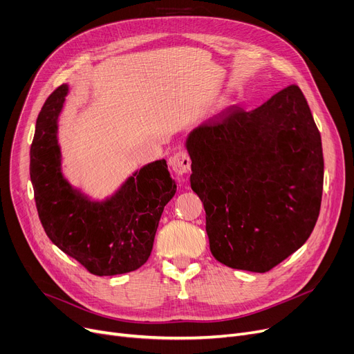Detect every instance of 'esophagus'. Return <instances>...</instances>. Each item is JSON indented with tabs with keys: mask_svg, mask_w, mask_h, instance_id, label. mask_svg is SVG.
<instances>
[{
	"mask_svg": "<svg viewBox=\"0 0 354 354\" xmlns=\"http://www.w3.org/2000/svg\"><path fill=\"white\" fill-rule=\"evenodd\" d=\"M169 165L172 167V171L178 175V176H183L187 175L191 171V159L188 156L187 152L179 151L176 152L171 159H169Z\"/></svg>",
	"mask_w": 354,
	"mask_h": 354,
	"instance_id": "34e87169",
	"label": "esophagus"
}]
</instances>
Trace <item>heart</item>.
I'll return each mask as SVG.
<instances>
[{
  "mask_svg": "<svg viewBox=\"0 0 354 354\" xmlns=\"http://www.w3.org/2000/svg\"><path fill=\"white\" fill-rule=\"evenodd\" d=\"M221 103H222V104H227V102H225V100H222Z\"/></svg>",
  "mask_w": 354,
  "mask_h": 354,
  "instance_id": "b5f03b06",
  "label": "heart"
}]
</instances>
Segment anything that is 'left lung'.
I'll return each mask as SVG.
<instances>
[{
  "label": "left lung",
  "mask_w": 354,
  "mask_h": 354,
  "mask_svg": "<svg viewBox=\"0 0 354 354\" xmlns=\"http://www.w3.org/2000/svg\"><path fill=\"white\" fill-rule=\"evenodd\" d=\"M185 147L219 263L267 272L308 239L320 212L324 160L299 87L288 86L254 110L234 106L203 120Z\"/></svg>",
  "instance_id": "1"
}]
</instances>
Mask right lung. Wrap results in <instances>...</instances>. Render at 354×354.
<instances>
[{
  "label": "right lung",
  "instance_id": "right-lung-1",
  "mask_svg": "<svg viewBox=\"0 0 354 354\" xmlns=\"http://www.w3.org/2000/svg\"><path fill=\"white\" fill-rule=\"evenodd\" d=\"M68 84L44 103L30 151V178L41 225L68 257L95 275H118L142 267L153 248L159 219L176 194L165 159L146 163L118 189L97 199L63 172L59 138Z\"/></svg>",
  "mask_w": 354,
  "mask_h": 354
}]
</instances>
